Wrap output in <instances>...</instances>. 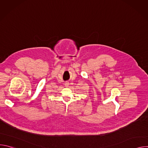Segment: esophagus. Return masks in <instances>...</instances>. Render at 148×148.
Listing matches in <instances>:
<instances>
[{
  "label": "esophagus",
  "mask_w": 148,
  "mask_h": 148,
  "mask_svg": "<svg viewBox=\"0 0 148 148\" xmlns=\"http://www.w3.org/2000/svg\"><path fill=\"white\" fill-rule=\"evenodd\" d=\"M69 82H66L65 83H64V85H65V86L66 87H69Z\"/></svg>",
  "instance_id": "obj_1"
}]
</instances>
